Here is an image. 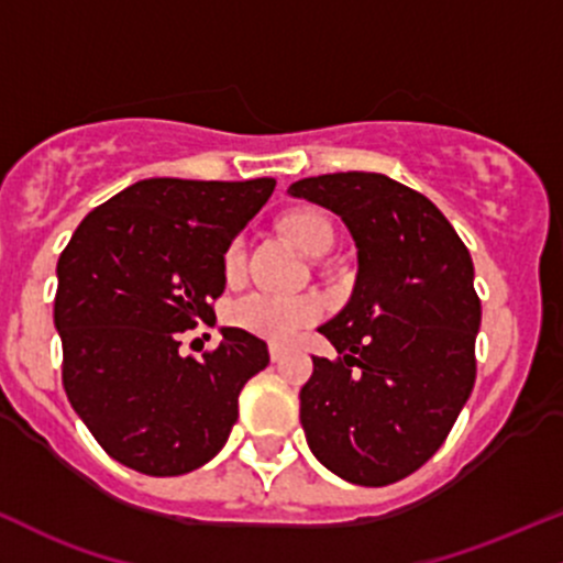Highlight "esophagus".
Returning a JSON list of instances; mask_svg holds the SVG:
<instances>
[{
  "instance_id": "1",
  "label": "esophagus",
  "mask_w": 563,
  "mask_h": 563,
  "mask_svg": "<svg viewBox=\"0 0 563 563\" xmlns=\"http://www.w3.org/2000/svg\"><path fill=\"white\" fill-rule=\"evenodd\" d=\"M269 357H272V363H280L283 357H286V350H283L280 344H269Z\"/></svg>"
}]
</instances>
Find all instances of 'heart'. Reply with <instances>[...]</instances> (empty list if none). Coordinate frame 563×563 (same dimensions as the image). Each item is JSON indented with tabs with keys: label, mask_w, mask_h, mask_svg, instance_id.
Returning <instances> with one entry per match:
<instances>
[{
	"label": "heart",
	"mask_w": 563,
	"mask_h": 563,
	"mask_svg": "<svg viewBox=\"0 0 563 563\" xmlns=\"http://www.w3.org/2000/svg\"><path fill=\"white\" fill-rule=\"evenodd\" d=\"M283 230L288 238L310 256H320L331 249L333 230L323 213L312 208H296L283 216ZM227 280H238L245 269V243L243 238H232L221 256ZM323 314V301L318 296H286L269 291H251L232 301L230 323L253 333V336L269 339V342L288 344L299 336L307 325Z\"/></svg>",
	"instance_id": "heart-1"
}]
</instances>
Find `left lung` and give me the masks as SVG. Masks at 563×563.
Listing matches in <instances>:
<instances>
[{"mask_svg": "<svg viewBox=\"0 0 563 563\" xmlns=\"http://www.w3.org/2000/svg\"><path fill=\"white\" fill-rule=\"evenodd\" d=\"M288 191L342 216L357 245L347 307L318 329L339 357H312L299 393L307 443L350 484H395L441 449L473 393L471 251L428 197L382 173H325Z\"/></svg>", "mask_w": 563, "mask_h": 563, "instance_id": "8db88e82", "label": "left lung"}]
</instances>
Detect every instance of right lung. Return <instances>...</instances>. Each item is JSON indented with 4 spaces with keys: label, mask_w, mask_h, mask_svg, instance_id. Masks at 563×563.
Masks as SVG:
<instances>
[{
    "label": "right lung",
    "mask_w": 563,
    "mask_h": 563,
    "mask_svg": "<svg viewBox=\"0 0 563 563\" xmlns=\"http://www.w3.org/2000/svg\"><path fill=\"white\" fill-rule=\"evenodd\" d=\"M275 178H146L82 219L58 258L55 329L64 390L111 460L144 475H184L221 452L245 382L267 368V344L221 329L202 357L181 333L213 325L221 256L262 211Z\"/></svg>",
    "instance_id": "right-lung-1"
}]
</instances>
